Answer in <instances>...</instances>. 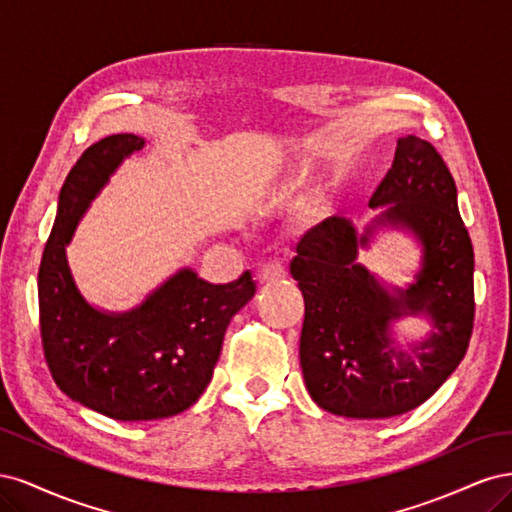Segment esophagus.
Segmentation results:
<instances>
[{
    "instance_id": "obj_1",
    "label": "esophagus",
    "mask_w": 512,
    "mask_h": 512,
    "mask_svg": "<svg viewBox=\"0 0 512 512\" xmlns=\"http://www.w3.org/2000/svg\"><path fill=\"white\" fill-rule=\"evenodd\" d=\"M284 273H286V269L280 260H265L258 269V282L260 284L277 282V280H282Z\"/></svg>"
}]
</instances>
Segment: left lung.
<instances>
[{"mask_svg":"<svg viewBox=\"0 0 512 512\" xmlns=\"http://www.w3.org/2000/svg\"><path fill=\"white\" fill-rule=\"evenodd\" d=\"M380 209L363 232L344 215L307 230L290 275L305 301L299 359L316 404L337 416L389 418L414 410L453 374L474 324V250L457 207L455 179L418 136L397 141L389 173L369 198ZM378 229H399L422 247L406 287L358 262ZM423 317L430 333L404 345L396 322Z\"/></svg>","mask_w":512,"mask_h":512,"instance_id":"1","label":"left lung"}]
</instances>
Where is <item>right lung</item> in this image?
<instances>
[{"label": "right lung", "instance_id": "obj_1", "mask_svg": "<svg viewBox=\"0 0 512 512\" xmlns=\"http://www.w3.org/2000/svg\"><path fill=\"white\" fill-rule=\"evenodd\" d=\"M145 143L113 134L83 153L59 192L38 271L40 335L53 380L70 399L115 421H156L196 404L228 322L256 292L250 271L237 282L209 284L183 267L128 312L83 297L66 247L108 179Z\"/></svg>", "mask_w": 512, "mask_h": 512}]
</instances>
